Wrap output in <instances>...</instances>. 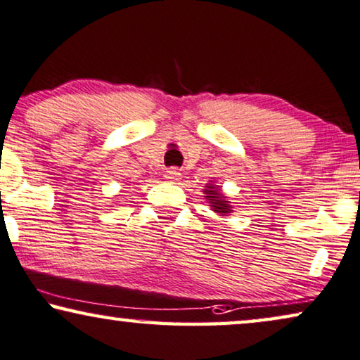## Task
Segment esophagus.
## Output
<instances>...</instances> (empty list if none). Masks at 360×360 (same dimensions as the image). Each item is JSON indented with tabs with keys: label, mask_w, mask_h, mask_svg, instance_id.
I'll list each match as a JSON object with an SVG mask.
<instances>
[{
	"label": "esophagus",
	"mask_w": 360,
	"mask_h": 360,
	"mask_svg": "<svg viewBox=\"0 0 360 360\" xmlns=\"http://www.w3.org/2000/svg\"><path fill=\"white\" fill-rule=\"evenodd\" d=\"M181 171L179 169H168V171H166V173H165V178L166 179H168V181H179L181 179Z\"/></svg>",
	"instance_id": "34e87169"
}]
</instances>
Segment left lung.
<instances>
[{"mask_svg": "<svg viewBox=\"0 0 360 360\" xmlns=\"http://www.w3.org/2000/svg\"><path fill=\"white\" fill-rule=\"evenodd\" d=\"M209 187V189H205L204 192H205V197L207 199L210 200V204H212V207H214V212H217V214H221V215H225V214H230V205H229V202L225 200V197H224V194H220L219 192V189H215L214 186L212 184H209L207 186Z\"/></svg>", "mask_w": 360, "mask_h": 360, "instance_id": "left-lung-1", "label": "left lung"}]
</instances>
